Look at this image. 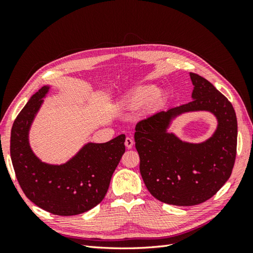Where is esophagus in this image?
Wrapping results in <instances>:
<instances>
[{
  "instance_id": "obj_1",
  "label": "esophagus",
  "mask_w": 253,
  "mask_h": 253,
  "mask_svg": "<svg viewBox=\"0 0 253 253\" xmlns=\"http://www.w3.org/2000/svg\"><path fill=\"white\" fill-rule=\"evenodd\" d=\"M134 145V140L131 138V137H126V147L127 149H132Z\"/></svg>"
}]
</instances>
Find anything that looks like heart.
I'll return each mask as SVG.
<instances>
[{
  "mask_svg": "<svg viewBox=\"0 0 253 253\" xmlns=\"http://www.w3.org/2000/svg\"><path fill=\"white\" fill-rule=\"evenodd\" d=\"M164 99V91L155 89L154 86L143 85L133 89L124 101V106L127 109L139 108L145 101H148L150 108H156L162 103Z\"/></svg>",
  "mask_w": 253,
  "mask_h": 253,
  "instance_id": "obj_1",
  "label": "heart"
}]
</instances>
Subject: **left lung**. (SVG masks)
<instances>
[{"instance_id": "obj_1", "label": "left lung", "mask_w": 253, "mask_h": 253, "mask_svg": "<svg viewBox=\"0 0 253 253\" xmlns=\"http://www.w3.org/2000/svg\"><path fill=\"white\" fill-rule=\"evenodd\" d=\"M193 100L160 111L136 125L135 147L149 192L165 204L194 206L208 201L230 177L236 156L237 120L231 102L202 76L190 73ZM208 110L219 125L202 144L181 142L166 132L172 119L187 111Z\"/></svg>"}]
</instances>
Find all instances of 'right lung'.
<instances>
[{
	"instance_id": "obj_1",
	"label": "right lung",
	"mask_w": 253,
	"mask_h": 253,
	"mask_svg": "<svg viewBox=\"0 0 253 253\" xmlns=\"http://www.w3.org/2000/svg\"><path fill=\"white\" fill-rule=\"evenodd\" d=\"M48 89L43 86L33 95L14 120L10 136L11 162L28 200L55 215H77L102 202L126 151V135L105 143L89 142L64 165L42 163L29 147L28 131Z\"/></svg>"
}]
</instances>
